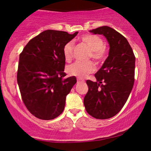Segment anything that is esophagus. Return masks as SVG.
<instances>
[{"instance_id":"1","label":"esophagus","mask_w":151,"mask_h":151,"mask_svg":"<svg viewBox=\"0 0 151 151\" xmlns=\"http://www.w3.org/2000/svg\"><path fill=\"white\" fill-rule=\"evenodd\" d=\"M77 83H79V82H84V79H81V78H77Z\"/></svg>"}]
</instances>
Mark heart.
Segmentation results:
<instances>
[{
  "label": "heart",
  "mask_w": 151,
  "mask_h": 151,
  "mask_svg": "<svg viewBox=\"0 0 151 151\" xmlns=\"http://www.w3.org/2000/svg\"><path fill=\"white\" fill-rule=\"evenodd\" d=\"M81 40L89 47V56L95 61H101L105 57V49L104 42L101 37L94 35H84L81 36ZM74 49V42L70 41L65 45L63 47V56L66 61H70L72 57ZM94 71V65L91 62L77 61L72 65H68L66 72L70 76L83 78Z\"/></svg>",
  "instance_id": "b5f03b06"
}]
</instances>
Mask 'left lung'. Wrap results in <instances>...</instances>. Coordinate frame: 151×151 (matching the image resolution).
Wrapping results in <instances>:
<instances>
[{"instance_id": "1", "label": "left lung", "mask_w": 151, "mask_h": 151, "mask_svg": "<svg viewBox=\"0 0 151 151\" xmlns=\"http://www.w3.org/2000/svg\"><path fill=\"white\" fill-rule=\"evenodd\" d=\"M103 35L109 44V56L95 74L96 81H86L84 99L87 113L95 119H106L119 113L127 101L134 84L136 58L127 40L109 26L90 30Z\"/></svg>"}]
</instances>
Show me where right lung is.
<instances>
[{
	"label": "right lung",
	"mask_w": 151,
	"mask_h": 151,
	"mask_svg": "<svg viewBox=\"0 0 151 151\" xmlns=\"http://www.w3.org/2000/svg\"><path fill=\"white\" fill-rule=\"evenodd\" d=\"M78 34L45 30L32 38L20 55L17 81L22 99L32 115L52 120L65 109L66 96L77 82L65 78L63 47Z\"/></svg>",
	"instance_id": "add662e5"
}]
</instances>
